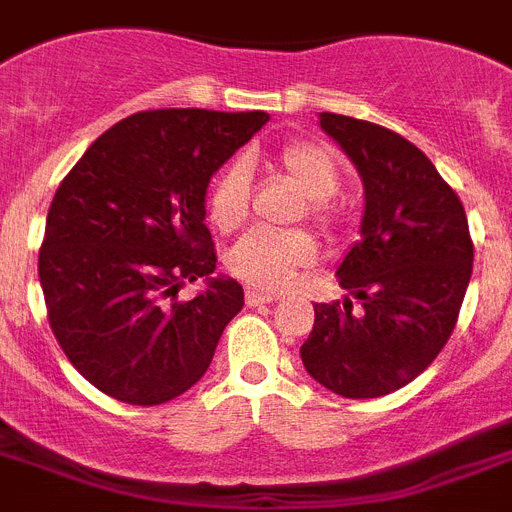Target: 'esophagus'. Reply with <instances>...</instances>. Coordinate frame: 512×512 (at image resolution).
<instances>
[{
	"label": "esophagus",
	"instance_id": "esophagus-1",
	"mask_svg": "<svg viewBox=\"0 0 512 512\" xmlns=\"http://www.w3.org/2000/svg\"><path fill=\"white\" fill-rule=\"evenodd\" d=\"M244 299H247V304L250 306H262V304H273V301H278V296H273V293L255 291V288H247Z\"/></svg>",
	"mask_w": 512,
	"mask_h": 512
}]
</instances>
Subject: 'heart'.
I'll use <instances>...</instances> for the list:
<instances>
[{"instance_id":"1","label":"heart","mask_w":512,"mask_h":512,"mask_svg":"<svg viewBox=\"0 0 512 512\" xmlns=\"http://www.w3.org/2000/svg\"><path fill=\"white\" fill-rule=\"evenodd\" d=\"M278 170L309 198L306 213L322 229H332L337 221L332 195L340 190V164L330 149L319 144H288L275 154ZM208 219L216 229L234 231L250 213V175L244 164H226L213 177L206 198ZM317 257V244L306 231L252 229L226 255V265L239 281L262 291L286 288L301 268H309Z\"/></svg>"}]
</instances>
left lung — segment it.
<instances>
[{
    "label": "left lung",
    "instance_id": "1",
    "mask_svg": "<svg viewBox=\"0 0 512 512\" xmlns=\"http://www.w3.org/2000/svg\"><path fill=\"white\" fill-rule=\"evenodd\" d=\"M319 126L358 167L366 193L361 242L337 268L361 299L314 304L301 345L309 376L348 399H376L417 379L451 337L474 244L456 190L415 144L376 123L322 113Z\"/></svg>",
    "mask_w": 512,
    "mask_h": 512
}]
</instances>
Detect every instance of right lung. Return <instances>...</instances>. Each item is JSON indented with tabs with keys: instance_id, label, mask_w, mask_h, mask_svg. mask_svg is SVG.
Here are the masks:
<instances>
[{
	"instance_id": "1",
	"label": "right lung",
	"mask_w": 512,
	"mask_h": 512,
	"mask_svg": "<svg viewBox=\"0 0 512 512\" xmlns=\"http://www.w3.org/2000/svg\"><path fill=\"white\" fill-rule=\"evenodd\" d=\"M265 123L262 110L128 115L61 180L38 275L61 350L102 394L154 407L180 397L211 366L244 291L234 278H211L206 190ZM198 277L209 281L207 291L177 300Z\"/></svg>"
}]
</instances>
